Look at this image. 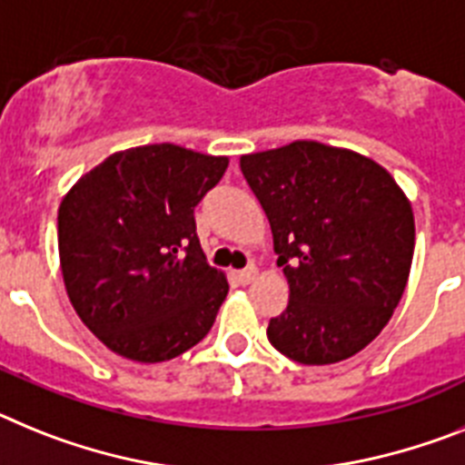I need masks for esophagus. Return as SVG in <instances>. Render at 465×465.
I'll list each match as a JSON object with an SVG mask.
<instances>
[{
  "label": "esophagus",
  "mask_w": 465,
  "mask_h": 465,
  "mask_svg": "<svg viewBox=\"0 0 465 465\" xmlns=\"http://www.w3.org/2000/svg\"><path fill=\"white\" fill-rule=\"evenodd\" d=\"M236 278H238V282H243V285H248V282H252L257 278V269H255V266L241 269V272H236Z\"/></svg>",
  "instance_id": "esophagus-1"
}]
</instances>
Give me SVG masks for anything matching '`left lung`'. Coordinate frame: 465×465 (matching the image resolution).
Here are the masks:
<instances>
[{"instance_id":"8db88e82","label":"left lung","mask_w":465,"mask_h":465,"mask_svg":"<svg viewBox=\"0 0 465 465\" xmlns=\"http://www.w3.org/2000/svg\"><path fill=\"white\" fill-rule=\"evenodd\" d=\"M264 208L290 300L269 321L273 349L332 365L391 321L414 255V213L386 168L349 149L297 140L241 156Z\"/></svg>"}]
</instances>
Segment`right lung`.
I'll list each match as a JSON object with an SVG mask.
<instances>
[{
  "instance_id": "1",
  "label": "right lung",
  "mask_w": 465,
  "mask_h": 465,
  "mask_svg": "<svg viewBox=\"0 0 465 465\" xmlns=\"http://www.w3.org/2000/svg\"><path fill=\"white\" fill-rule=\"evenodd\" d=\"M227 156L144 144L107 156L58 208L64 290L88 330L114 353L163 362L196 346L229 292L205 262L193 208Z\"/></svg>"
}]
</instances>
